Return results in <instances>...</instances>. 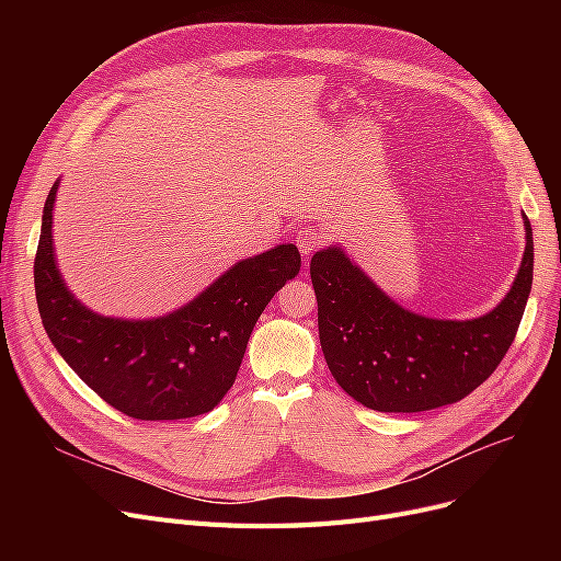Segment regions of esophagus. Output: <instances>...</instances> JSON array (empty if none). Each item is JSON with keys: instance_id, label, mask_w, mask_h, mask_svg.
<instances>
[{"instance_id": "1", "label": "esophagus", "mask_w": 561, "mask_h": 561, "mask_svg": "<svg viewBox=\"0 0 561 561\" xmlns=\"http://www.w3.org/2000/svg\"><path fill=\"white\" fill-rule=\"evenodd\" d=\"M322 243H325V236H322L318 229L313 227H304L299 233H297V245L301 250V254H311L316 248H320Z\"/></svg>"}]
</instances>
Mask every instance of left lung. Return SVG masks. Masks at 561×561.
I'll return each mask as SVG.
<instances>
[{"label": "left lung", "instance_id": "1", "mask_svg": "<svg viewBox=\"0 0 561 561\" xmlns=\"http://www.w3.org/2000/svg\"><path fill=\"white\" fill-rule=\"evenodd\" d=\"M511 293L474 320H435L402 309L342 248L311 257L318 334L336 383L377 412H426L484 383L515 342L534 280V233Z\"/></svg>", "mask_w": 561, "mask_h": 561}]
</instances>
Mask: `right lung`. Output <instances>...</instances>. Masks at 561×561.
Returning a JSON list of instances; mask_svg holds the SVG:
<instances>
[{
  "label": "right lung",
  "mask_w": 561,
  "mask_h": 561,
  "mask_svg": "<svg viewBox=\"0 0 561 561\" xmlns=\"http://www.w3.org/2000/svg\"><path fill=\"white\" fill-rule=\"evenodd\" d=\"M58 184L44 203L35 257L37 307L50 342L83 383L126 416L175 421L210 412L239 375L254 322L299 274L297 245H276L233 264L168 316H98L67 290L56 266L50 225Z\"/></svg>",
  "instance_id": "right-lung-1"
}]
</instances>
